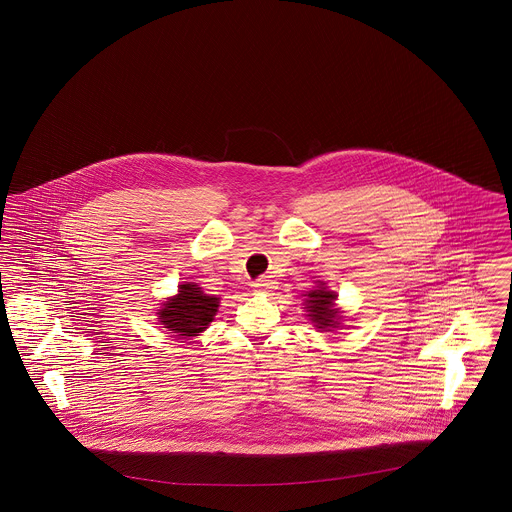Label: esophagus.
Returning a JSON list of instances; mask_svg holds the SVG:
<instances>
[{
  "label": "esophagus",
  "instance_id": "1",
  "mask_svg": "<svg viewBox=\"0 0 512 512\" xmlns=\"http://www.w3.org/2000/svg\"><path fill=\"white\" fill-rule=\"evenodd\" d=\"M270 290H274V280H270V276H263L253 282V292L255 293H268Z\"/></svg>",
  "mask_w": 512,
  "mask_h": 512
}]
</instances>
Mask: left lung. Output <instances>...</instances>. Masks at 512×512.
<instances>
[{"label": "left lung", "instance_id": "obj_1", "mask_svg": "<svg viewBox=\"0 0 512 512\" xmlns=\"http://www.w3.org/2000/svg\"><path fill=\"white\" fill-rule=\"evenodd\" d=\"M305 309L311 317V322L322 332H332L334 328H340L341 311L336 307V293L330 292L324 282H318L317 288L305 293Z\"/></svg>", "mask_w": 512, "mask_h": 512}]
</instances>
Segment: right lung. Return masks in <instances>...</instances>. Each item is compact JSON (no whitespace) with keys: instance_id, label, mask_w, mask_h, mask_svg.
<instances>
[{"instance_id":"right-lung-1","label":"right lung","mask_w":512,"mask_h":512,"mask_svg":"<svg viewBox=\"0 0 512 512\" xmlns=\"http://www.w3.org/2000/svg\"><path fill=\"white\" fill-rule=\"evenodd\" d=\"M220 297L207 295L195 282L178 286V293L169 297L159 309V322L178 338L199 336L219 311Z\"/></svg>"}]
</instances>
